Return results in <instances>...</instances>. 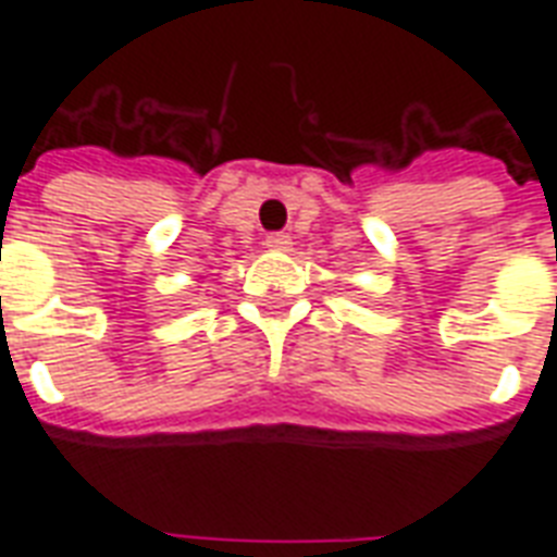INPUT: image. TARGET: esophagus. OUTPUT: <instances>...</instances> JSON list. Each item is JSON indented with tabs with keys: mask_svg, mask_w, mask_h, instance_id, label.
Wrapping results in <instances>:
<instances>
[{
	"mask_svg": "<svg viewBox=\"0 0 557 557\" xmlns=\"http://www.w3.org/2000/svg\"><path fill=\"white\" fill-rule=\"evenodd\" d=\"M265 247L268 250H289L292 235L289 232H271V235H265Z\"/></svg>",
	"mask_w": 557,
	"mask_h": 557,
	"instance_id": "1",
	"label": "esophagus"
}]
</instances>
